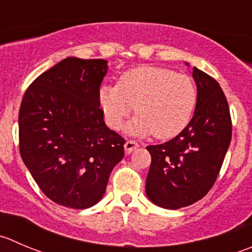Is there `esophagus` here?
Segmentation results:
<instances>
[{
	"instance_id": "esophagus-1",
	"label": "esophagus",
	"mask_w": 252,
	"mask_h": 252,
	"mask_svg": "<svg viewBox=\"0 0 252 252\" xmlns=\"http://www.w3.org/2000/svg\"><path fill=\"white\" fill-rule=\"evenodd\" d=\"M136 148H139V144L135 140H128L124 144V149H126V154H130L135 150Z\"/></svg>"
}]
</instances>
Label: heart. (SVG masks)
I'll list each match as a JSON object with an SVG mask.
<instances>
[{"instance_id": "obj_1", "label": "heart", "mask_w": 252, "mask_h": 252, "mask_svg": "<svg viewBox=\"0 0 252 252\" xmlns=\"http://www.w3.org/2000/svg\"><path fill=\"white\" fill-rule=\"evenodd\" d=\"M99 104L109 126L119 129L135 106L131 133L158 139L178 135L191 121L197 91L191 79L162 67H136L124 72L117 86L99 90Z\"/></svg>"}]
</instances>
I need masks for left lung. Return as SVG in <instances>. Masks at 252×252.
<instances>
[{
  "mask_svg": "<svg viewBox=\"0 0 252 252\" xmlns=\"http://www.w3.org/2000/svg\"><path fill=\"white\" fill-rule=\"evenodd\" d=\"M197 103L191 122L178 135L146 146L151 165L145 191L166 209H178L203 198L213 187L231 140L229 104L218 82L193 67Z\"/></svg>",
  "mask_w": 252,
  "mask_h": 252,
  "instance_id": "obj_1",
  "label": "left lung"
}]
</instances>
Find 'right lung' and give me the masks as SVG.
I'll return each instance as SVG.
<instances>
[{
  "mask_svg": "<svg viewBox=\"0 0 252 252\" xmlns=\"http://www.w3.org/2000/svg\"><path fill=\"white\" fill-rule=\"evenodd\" d=\"M102 59L66 58L36 77L19 108V153L34 181L60 206L85 209L106 192L124 156L123 136L107 128Z\"/></svg>",
  "mask_w": 252,
  "mask_h": 252,
  "instance_id": "add662e5",
  "label": "right lung"
}]
</instances>
